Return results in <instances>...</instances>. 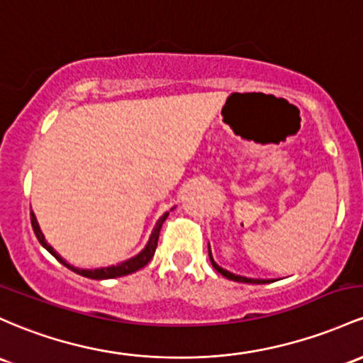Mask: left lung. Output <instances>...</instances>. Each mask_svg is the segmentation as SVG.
<instances>
[{
	"label": "left lung",
	"mask_w": 363,
	"mask_h": 363,
	"mask_svg": "<svg viewBox=\"0 0 363 363\" xmlns=\"http://www.w3.org/2000/svg\"><path fill=\"white\" fill-rule=\"evenodd\" d=\"M208 255H210V262H212L213 269L217 270L218 274H222V276H224V277L230 279V281H236V282H248V284H265V282H270L269 279H248V277H241V276H236V274H230L229 270L222 269V267H218L217 264H215V262H213V258H212V252H210V248H208Z\"/></svg>",
	"instance_id": "obj_1"
}]
</instances>
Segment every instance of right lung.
I'll use <instances>...</instances> for the list:
<instances>
[{"instance_id":"right-lung-1","label":"right lung","mask_w":363,"mask_h":363,"mask_svg":"<svg viewBox=\"0 0 363 363\" xmlns=\"http://www.w3.org/2000/svg\"><path fill=\"white\" fill-rule=\"evenodd\" d=\"M167 217H169V212H167L165 215H163V217L160 218V220L157 222V225H155L153 233H151V236H150V241H148V245H146V248L143 250V252L139 253L138 257L130 258V260H125V262H122V264H118V265L105 267V269L86 270V269H75V267L69 265V264H67L65 260H63L62 257H60V255H58L57 252H55L53 248H51L50 245H48L46 240H45V236H43L41 229H39V224H38V220H35V215H34L33 212H30V222H33V229H34V234H35V238H38V240H39V242H41V245L45 246V248L48 250V252H50L51 255H53L55 258H57V260L60 262V264H63V265L67 267V269L74 270L75 274H79V276H84V277H87V279H115V277H122V276H127V274H133V272H136V270L143 269V267H145V265L148 264V262L151 260V258H153V255H155V250H157V245H158V236H160V229H162V224H163V222H165V218H167Z\"/></svg>"}]
</instances>
